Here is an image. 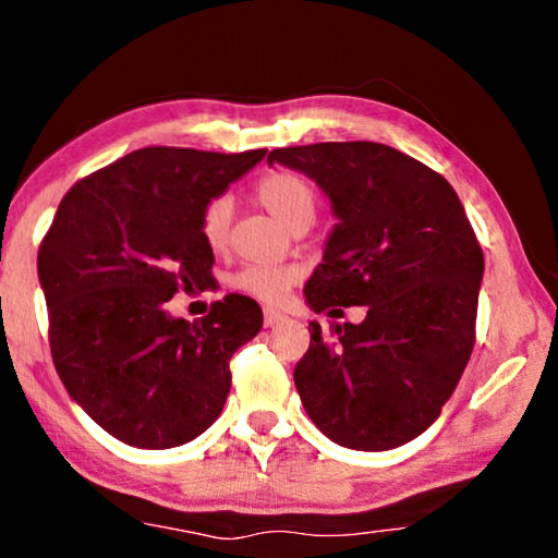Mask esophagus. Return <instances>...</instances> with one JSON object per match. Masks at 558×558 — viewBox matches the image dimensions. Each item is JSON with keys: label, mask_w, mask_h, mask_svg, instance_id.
<instances>
[{"label": "esophagus", "mask_w": 558, "mask_h": 558, "mask_svg": "<svg viewBox=\"0 0 558 558\" xmlns=\"http://www.w3.org/2000/svg\"><path fill=\"white\" fill-rule=\"evenodd\" d=\"M282 319H286V315H282L280 310L268 307L266 313H263V325H266V327H276L278 323H282Z\"/></svg>", "instance_id": "obj_1"}]
</instances>
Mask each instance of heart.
I'll list each match as a JSON object with an SVG mask.
<instances>
[{
    "label": "heart",
    "mask_w": 558,
    "mask_h": 558,
    "mask_svg": "<svg viewBox=\"0 0 558 558\" xmlns=\"http://www.w3.org/2000/svg\"><path fill=\"white\" fill-rule=\"evenodd\" d=\"M256 199L266 209L292 229V226L315 219V192L305 179L292 172L266 174L256 186ZM233 219V204L229 196H216L202 211V235L204 241L219 251L229 241V229ZM300 280V270L290 266H248L235 272L231 286L245 295L263 302H280L288 290Z\"/></svg>",
    "instance_id": "heart-1"
}]
</instances>
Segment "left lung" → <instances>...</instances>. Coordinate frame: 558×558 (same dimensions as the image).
Masks as SVG:
<instances>
[{"instance_id": "8db88e82", "label": "left lung", "mask_w": 558, "mask_h": 558, "mask_svg": "<svg viewBox=\"0 0 558 558\" xmlns=\"http://www.w3.org/2000/svg\"><path fill=\"white\" fill-rule=\"evenodd\" d=\"M319 186L337 223L305 286L315 313L366 305L327 342L310 323L295 386L315 426L352 450L418 438L456 391L475 344L485 258L456 189L379 143L272 149Z\"/></svg>"}]
</instances>
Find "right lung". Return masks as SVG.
Wrapping results in <instances>:
<instances>
[{
    "label": "right lung",
    "mask_w": 558,
    "mask_h": 558,
    "mask_svg": "<svg viewBox=\"0 0 558 558\" xmlns=\"http://www.w3.org/2000/svg\"><path fill=\"white\" fill-rule=\"evenodd\" d=\"M268 149L145 147L81 179L39 248L49 342L65 391L132 448L184 446L219 418L229 362L256 337V300L226 295L189 323L167 302L204 290L214 251L202 211Z\"/></svg>",
    "instance_id": "1"
}]
</instances>
